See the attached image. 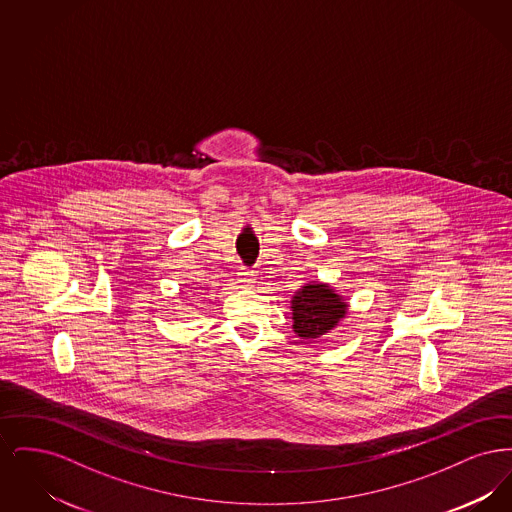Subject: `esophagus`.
<instances>
[{
	"label": "esophagus",
	"mask_w": 512,
	"mask_h": 512,
	"mask_svg": "<svg viewBox=\"0 0 512 512\" xmlns=\"http://www.w3.org/2000/svg\"><path fill=\"white\" fill-rule=\"evenodd\" d=\"M238 280H240V284H242V286H253V282H255V272H253L251 268L240 267Z\"/></svg>",
	"instance_id": "obj_1"
}]
</instances>
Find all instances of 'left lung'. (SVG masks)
Here are the masks:
<instances>
[{
	"instance_id": "left-lung-1",
	"label": "left lung",
	"mask_w": 512,
	"mask_h": 512,
	"mask_svg": "<svg viewBox=\"0 0 512 512\" xmlns=\"http://www.w3.org/2000/svg\"><path fill=\"white\" fill-rule=\"evenodd\" d=\"M293 328L301 338H320L345 317L340 295L324 284H309L293 297Z\"/></svg>"
}]
</instances>
